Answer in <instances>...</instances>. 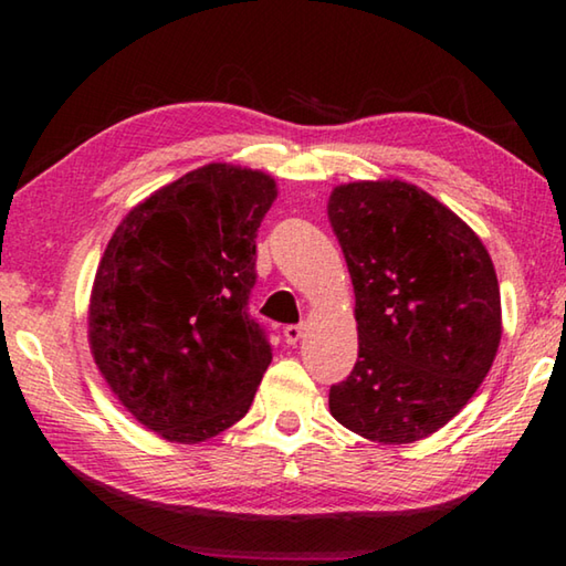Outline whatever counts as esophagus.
Instances as JSON below:
<instances>
[{"instance_id": "34e87169", "label": "esophagus", "mask_w": 566, "mask_h": 566, "mask_svg": "<svg viewBox=\"0 0 566 566\" xmlns=\"http://www.w3.org/2000/svg\"><path fill=\"white\" fill-rule=\"evenodd\" d=\"M302 334H304L302 324H286V327H284V342L286 344H296V342L302 339Z\"/></svg>"}]
</instances>
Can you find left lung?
<instances>
[{
  "instance_id": "obj_1",
  "label": "left lung",
  "mask_w": 566,
  "mask_h": 566,
  "mask_svg": "<svg viewBox=\"0 0 566 566\" xmlns=\"http://www.w3.org/2000/svg\"><path fill=\"white\" fill-rule=\"evenodd\" d=\"M327 214L359 332L352 375L329 389L332 417L371 442H419L492 369L502 339L492 256L452 209L399 179L342 185Z\"/></svg>"
}]
</instances>
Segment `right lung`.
I'll return each mask as SVG.
<instances>
[{
    "label": "right lung",
    "mask_w": 566,
    "mask_h": 566,
    "mask_svg": "<svg viewBox=\"0 0 566 566\" xmlns=\"http://www.w3.org/2000/svg\"><path fill=\"white\" fill-rule=\"evenodd\" d=\"M272 177L207 165L114 229L90 302L94 361L132 417L169 442L217 437L252 407L272 361L249 317Z\"/></svg>",
    "instance_id": "obj_1"
}]
</instances>
